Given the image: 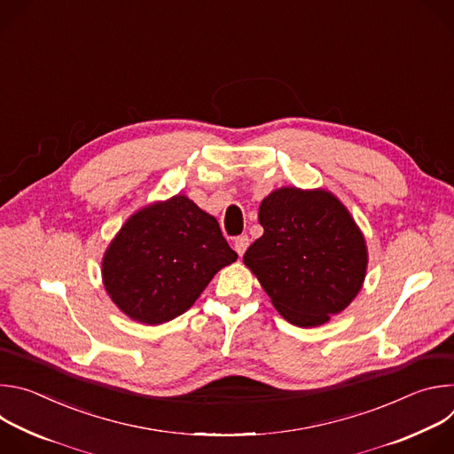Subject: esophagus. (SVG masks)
<instances>
[{
  "label": "esophagus",
  "instance_id": "1",
  "mask_svg": "<svg viewBox=\"0 0 454 454\" xmlns=\"http://www.w3.org/2000/svg\"><path fill=\"white\" fill-rule=\"evenodd\" d=\"M247 246H249V237H247V235H239V237L235 239V242H233V247H235V251H237L239 254H244V251L247 249Z\"/></svg>",
  "mask_w": 454,
  "mask_h": 454
}]
</instances>
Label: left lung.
<instances>
[{"instance_id":"obj_1","label":"left lung","mask_w":454,"mask_h":454,"mask_svg":"<svg viewBox=\"0 0 454 454\" xmlns=\"http://www.w3.org/2000/svg\"><path fill=\"white\" fill-rule=\"evenodd\" d=\"M258 221L264 235L242 261L287 321L317 327L350 305L363 287L368 253L334 193L282 186L261 203Z\"/></svg>"}]
</instances>
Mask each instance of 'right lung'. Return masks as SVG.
Returning a JSON list of instances; mask_svg holds the SVG:
<instances>
[{
    "instance_id": "obj_1",
    "label": "right lung",
    "mask_w": 454,
    "mask_h": 454,
    "mask_svg": "<svg viewBox=\"0 0 454 454\" xmlns=\"http://www.w3.org/2000/svg\"><path fill=\"white\" fill-rule=\"evenodd\" d=\"M235 261L217 219L174 196L127 219L102 258V278L121 312L160 325L190 309Z\"/></svg>"
}]
</instances>
